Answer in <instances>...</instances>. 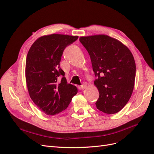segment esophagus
I'll return each instance as SVG.
<instances>
[{
	"label": "esophagus",
	"instance_id": "1",
	"mask_svg": "<svg viewBox=\"0 0 154 154\" xmlns=\"http://www.w3.org/2000/svg\"><path fill=\"white\" fill-rule=\"evenodd\" d=\"M87 87V83L86 82H83V84L81 85V88L82 89H84V88H85Z\"/></svg>",
	"mask_w": 154,
	"mask_h": 154
}]
</instances>
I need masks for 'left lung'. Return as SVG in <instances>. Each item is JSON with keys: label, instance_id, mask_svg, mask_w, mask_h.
I'll return each instance as SVG.
<instances>
[{"label": "left lung", "instance_id": "1", "mask_svg": "<svg viewBox=\"0 0 154 154\" xmlns=\"http://www.w3.org/2000/svg\"><path fill=\"white\" fill-rule=\"evenodd\" d=\"M90 55L99 91L96 105L104 113L122 110L132 96L136 78V63L131 51L118 40L105 35L80 38Z\"/></svg>", "mask_w": 154, "mask_h": 154}]
</instances>
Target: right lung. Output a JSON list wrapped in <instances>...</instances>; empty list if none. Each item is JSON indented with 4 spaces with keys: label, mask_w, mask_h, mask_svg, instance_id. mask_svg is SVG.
<instances>
[{
    "label": "right lung",
    "mask_w": 154,
    "mask_h": 154,
    "mask_svg": "<svg viewBox=\"0 0 154 154\" xmlns=\"http://www.w3.org/2000/svg\"><path fill=\"white\" fill-rule=\"evenodd\" d=\"M78 36L51 34L40 36L27 55L26 81L29 96L38 109L54 116L67 108L78 89L67 83L60 62L63 51ZM62 76L61 81L58 80Z\"/></svg>",
    "instance_id": "add662e5"
}]
</instances>
